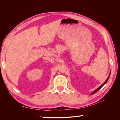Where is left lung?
I'll return each instance as SVG.
<instances>
[{"label":"left lung","instance_id":"left-lung-1","mask_svg":"<svg viewBox=\"0 0 120 120\" xmlns=\"http://www.w3.org/2000/svg\"><path fill=\"white\" fill-rule=\"evenodd\" d=\"M110 74H111V71H110V74H109V76H108V78H107V79H106V81H105L102 85H101V86H100L99 88H97L96 90H95V91H94L93 93H92V95H93V94H95L96 93H97L98 90H100L101 88H102L103 87V86H104V85H105V84H106V83H107V82H108V79H109V78H110Z\"/></svg>","mask_w":120,"mask_h":120}]
</instances>
